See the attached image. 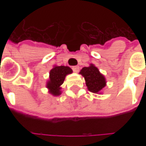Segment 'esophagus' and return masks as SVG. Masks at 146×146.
Listing matches in <instances>:
<instances>
[{"mask_svg": "<svg viewBox=\"0 0 146 146\" xmlns=\"http://www.w3.org/2000/svg\"><path fill=\"white\" fill-rule=\"evenodd\" d=\"M72 69H73V72H75V73H78L80 70V67L78 66H75L72 67Z\"/></svg>", "mask_w": 146, "mask_h": 146, "instance_id": "esophagus-1", "label": "esophagus"}]
</instances>
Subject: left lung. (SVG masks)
I'll return each mask as SVG.
<instances>
[{
    "instance_id": "obj_1",
    "label": "left lung",
    "mask_w": 146,
    "mask_h": 146,
    "mask_svg": "<svg viewBox=\"0 0 146 146\" xmlns=\"http://www.w3.org/2000/svg\"><path fill=\"white\" fill-rule=\"evenodd\" d=\"M80 74L84 77L86 85L91 92L96 94L100 93L106 85L105 76L93 64H91L88 67H84L80 70Z\"/></svg>"
}]
</instances>
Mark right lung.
I'll return each mask as SVG.
<instances>
[{
    "instance_id": "1",
    "label": "right lung",
    "mask_w": 146,
    "mask_h": 146,
    "mask_svg": "<svg viewBox=\"0 0 146 146\" xmlns=\"http://www.w3.org/2000/svg\"><path fill=\"white\" fill-rule=\"evenodd\" d=\"M73 73V70L69 66H54L49 73V80L47 82V88L49 93L54 96L61 95V85L63 84L66 76Z\"/></svg>"
}]
</instances>
